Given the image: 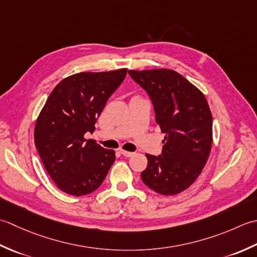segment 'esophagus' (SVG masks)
I'll return each mask as SVG.
<instances>
[{
	"label": "esophagus",
	"instance_id": "1",
	"mask_svg": "<svg viewBox=\"0 0 257 257\" xmlns=\"http://www.w3.org/2000/svg\"><path fill=\"white\" fill-rule=\"evenodd\" d=\"M119 153H121L124 156H126V158H131V156L134 155L133 152H128V151H125V150H121V151H119Z\"/></svg>",
	"mask_w": 257,
	"mask_h": 257
}]
</instances>
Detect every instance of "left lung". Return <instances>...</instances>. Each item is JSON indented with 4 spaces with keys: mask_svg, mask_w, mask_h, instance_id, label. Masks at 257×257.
<instances>
[{
    "mask_svg": "<svg viewBox=\"0 0 257 257\" xmlns=\"http://www.w3.org/2000/svg\"><path fill=\"white\" fill-rule=\"evenodd\" d=\"M148 92L163 140L162 155L146 154L144 184L162 195H175L201 174L213 143L212 113L206 97L184 76L170 69L128 71Z\"/></svg>",
    "mask_w": 257,
    "mask_h": 257,
    "instance_id": "left-lung-1",
    "label": "left lung"
}]
</instances>
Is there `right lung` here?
Instances as JSON below:
<instances>
[{"label": "right lung", "instance_id": "right-lung-1", "mask_svg": "<svg viewBox=\"0 0 257 257\" xmlns=\"http://www.w3.org/2000/svg\"><path fill=\"white\" fill-rule=\"evenodd\" d=\"M126 72L119 69L67 76L41 109L34 128L35 146L52 181L67 194L94 192L114 163L113 150L86 140L84 134L95 131L97 117Z\"/></svg>", "mask_w": 257, "mask_h": 257}]
</instances>
